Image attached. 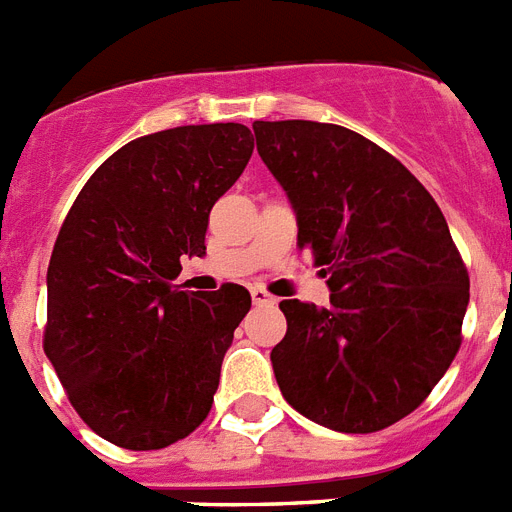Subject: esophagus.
I'll use <instances>...</instances> for the list:
<instances>
[{
  "mask_svg": "<svg viewBox=\"0 0 512 512\" xmlns=\"http://www.w3.org/2000/svg\"><path fill=\"white\" fill-rule=\"evenodd\" d=\"M249 294H252V302H255L257 307H270V304H276V296H270L263 286H252Z\"/></svg>",
  "mask_w": 512,
  "mask_h": 512,
  "instance_id": "1",
  "label": "esophagus"
}]
</instances>
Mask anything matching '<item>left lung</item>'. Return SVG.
I'll return each mask as SVG.
<instances>
[{
  "label": "left lung",
  "mask_w": 512,
  "mask_h": 512,
  "mask_svg": "<svg viewBox=\"0 0 512 512\" xmlns=\"http://www.w3.org/2000/svg\"><path fill=\"white\" fill-rule=\"evenodd\" d=\"M257 153L296 216L330 304L283 299L270 362L283 398L336 432L419 406L461 346L468 273L442 210L401 161L338 124L255 122Z\"/></svg>",
  "instance_id": "obj_1"
}]
</instances>
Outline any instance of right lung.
<instances>
[{
    "instance_id": "1",
    "label": "right lung",
    "mask_w": 512,
    "mask_h": 512,
    "mask_svg": "<svg viewBox=\"0 0 512 512\" xmlns=\"http://www.w3.org/2000/svg\"><path fill=\"white\" fill-rule=\"evenodd\" d=\"M255 148L244 124L137 137L90 176L46 273L44 351L96 435L161 450L203 424L234 330L252 307L226 283L179 291V257L205 255L210 208Z\"/></svg>"
}]
</instances>
